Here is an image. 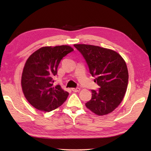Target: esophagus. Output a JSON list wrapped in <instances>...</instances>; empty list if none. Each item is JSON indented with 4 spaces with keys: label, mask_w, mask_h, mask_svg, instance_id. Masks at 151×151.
Listing matches in <instances>:
<instances>
[{
    "label": "esophagus",
    "mask_w": 151,
    "mask_h": 151,
    "mask_svg": "<svg viewBox=\"0 0 151 151\" xmlns=\"http://www.w3.org/2000/svg\"><path fill=\"white\" fill-rule=\"evenodd\" d=\"M72 91L73 92H75V93H76V92H79L81 91V88H72Z\"/></svg>",
    "instance_id": "34e87169"
}]
</instances>
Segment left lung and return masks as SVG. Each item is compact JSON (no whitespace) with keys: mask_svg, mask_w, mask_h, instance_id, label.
<instances>
[{"mask_svg":"<svg viewBox=\"0 0 151 151\" xmlns=\"http://www.w3.org/2000/svg\"><path fill=\"white\" fill-rule=\"evenodd\" d=\"M83 55L89 71L100 88L91 90L92 98L86 106L97 115L111 113L118 106L126 93L129 73L124 60L108 48L91 45H74Z\"/></svg>","mask_w":151,"mask_h":151,"instance_id":"8db88e82","label":"left lung"}]
</instances>
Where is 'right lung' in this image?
<instances>
[{
	"instance_id": "right-lung-1",
	"label": "right lung",
	"mask_w": 151,
	"mask_h": 151,
	"mask_svg": "<svg viewBox=\"0 0 151 151\" xmlns=\"http://www.w3.org/2000/svg\"><path fill=\"white\" fill-rule=\"evenodd\" d=\"M73 50L68 45L44 47L27 59L22 71L21 86L25 98L35 109L50 112L66 100L68 93L60 85L55 86L53 78L57 74L60 60Z\"/></svg>"
}]
</instances>
